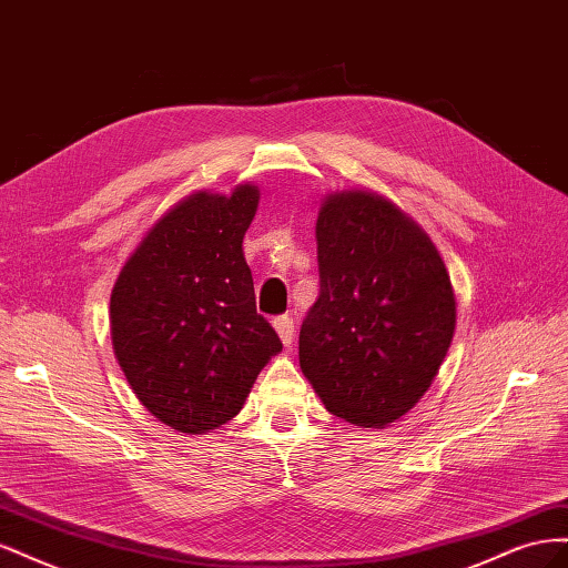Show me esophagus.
Segmentation results:
<instances>
[{
  "label": "esophagus",
  "mask_w": 568,
  "mask_h": 568,
  "mask_svg": "<svg viewBox=\"0 0 568 568\" xmlns=\"http://www.w3.org/2000/svg\"><path fill=\"white\" fill-rule=\"evenodd\" d=\"M274 329H277V334H280V338H282V343L284 346H291V343H294V320H291L288 315H280V317H274Z\"/></svg>",
  "instance_id": "obj_1"
}]
</instances>
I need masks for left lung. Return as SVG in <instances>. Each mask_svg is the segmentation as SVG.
<instances>
[{
  "mask_svg": "<svg viewBox=\"0 0 568 568\" xmlns=\"http://www.w3.org/2000/svg\"><path fill=\"white\" fill-rule=\"evenodd\" d=\"M315 232L320 298L301 326V369L332 415L386 428L422 400L448 355V267L415 220L367 189L326 194Z\"/></svg>",
  "mask_w": 568,
  "mask_h": 568,
  "instance_id": "left-lung-1",
  "label": "left lung"
}]
</instances>
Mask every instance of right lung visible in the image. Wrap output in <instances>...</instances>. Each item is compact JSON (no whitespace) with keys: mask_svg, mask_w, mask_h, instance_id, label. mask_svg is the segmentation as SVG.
I'll use <instances>...</instances> for the list:
<instances>
[{"mask_svg":"<svg viewBox=\"0 0 568 568\" xmlns=\"http://www.w3.org/2000/svg\"><path fill=\"white\" fill-rule=\"evenodd\" d=\"M261 201L253 182L186 194L153 222L118 272L111 341L130 388L180 434H209L242 412L282 351L255 313L244 234Z\"/></svg>","mask_w":568,"mask_h":568,"instance_id":"add662e5","label":"right lung"}]
</instances>
